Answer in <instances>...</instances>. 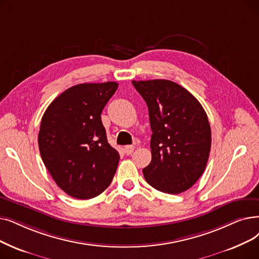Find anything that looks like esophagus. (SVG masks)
Instances as JSON below:
<instances>
[{
	"label": "esophagus",
	"mask_w": 259,
	"mask_h": 259,
	"mask_svg": "<svg viewBox=\"0 0 259 259\" xmlns=\"http://www.w3.org/2000/svg\"><path fill=\"white\" fill-rule=\"evenodd\" d=\"M123 150H125V152L127 154H131L133 151H134V146H131V145H127L123 147Z\"/></svg>",
	"instance_id": "34e87169"
}]
</instances>
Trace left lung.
Wrapping results in <instances>:
<instances>
[{"mask_svg":"<svg viewBox=\"0 0 259 259\" xmlns=\"http://www.w3.org/2000/svg\"><path fill=\"white\" fill-rule=\"evenodd\" d=\"M147 104L152 130L151 162L145 180L166 194L189 189L203 174L210 151L207 115L197 98L180 84L165 79L133 80Z\"/></svg>","mask_w":259,"mask_h":259,"instance_id":"8db88e82","label":"left lung"}]
</instances>
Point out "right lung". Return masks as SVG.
I'll return each mask as SVG.
<instances>
[{
	"mask_svg": "<svg viewBox=\"0 0 259 259\" xmlns=\"http://www.w3.org/2000/svg\"><path fill=\"white\" fill-rule=\"evenodd\" d=\"M117 87L114 81L74 85L55 98L42 116V161L56 184L73 198L100 195L115 175L119 154L108 143L100 114Z\"/></svg>",
	"mask_w": 259,
	"mask_h": 259,
	"instance_id": "obj_1",
	"label": "right lung"
}]
</instances>
